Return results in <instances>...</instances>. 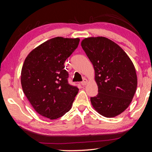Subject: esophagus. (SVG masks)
<instances>
[{
    "label": "esophagus",
    "mask_w": 152,
    "mask_h": 152,
    "mask_svg": "<svg viewBox=\"0 0 152 152\" xmlns=\"http://www.w3.org/2000/svg\"><path fill=\"white\" fill-rule=\"evenodd\" d=\"M87 83H88V80L86 79V78H84L83 81H82V82H81V84H82V86H85V85H86Z\"/></svg>",
    "instance_id": "34e87169"
}]
</instances>
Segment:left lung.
Wrapping results in <instances>:
<instances>
[{
  "instance_id": "left-lung-1",
  "label": "left lung",
  "mask_w": 152,
  "mask_h": 152,
  "mask_svg": "<svg viewBox=\"0 0 152 152\" xmlns=\"http://www.w3.org/2000/svg\"><path fill=\"white\" fill-rule=\"evenodd\" d=\"M94 70L99 93L91 97L94 110L105 117L122 113L132 101L137 86L135 66L124 50L104 37H87L81 42Z\"/></svg>"
}]
</instances>
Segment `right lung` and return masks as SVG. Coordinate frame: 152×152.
<instances>
[{
	"label": "right lung",
	"mask_w": 152,
	"mask_h": 152,
	"mask_svg": "<svg viewBox=\"0 0 152 152\" xmlns=\"http://www.w3.org/2000/svg\"><path fill=\"white\" fill-rule=\"evenodd\" d=\"M79 38H52L27 55L20 74L24 94L33 109L50 119L71 109L79 89L68 82L64 62L78 47Z\"/></svg>",
	"instance_id": "right-lung-1"
}]
</instances>
